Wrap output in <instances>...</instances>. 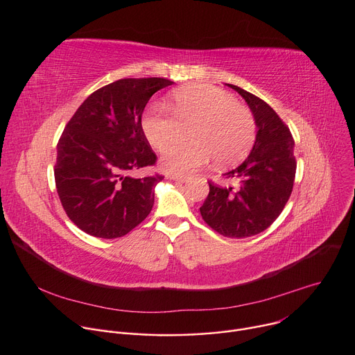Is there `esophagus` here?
Masks as SVG:
<instances>
[{"label":"esophagus","instance_id":"1","mask_svg":"<svg viewBox=\"0 0 355 355\" xmlns=\"http://www.w3.org/2000/svg\"><path fill=\"white\" fill-rule=\"evenodd\" d=\"M168 178L172 179V180H175V182H179V183H183V182L187 180V178H184V176H176V175H169Z\"/></svg>","mask_w":355,"mask_h":355}]
</instances>
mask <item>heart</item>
I'll use <instances>...</instances> for the list:
<instances>
[{
  "label": "heart",
  "instance_id": "b5f03b06",
  "mask_svg": "<svg viewBox=\"0 0 355 355\" xmlns=\"http://www.w3.org/2000/svg\"><path fill=\"white\" fill-rule=\"evenodd\" d=\"M169 108L171 111L155 104L141 120L146 139L157 150H164L191 130L192 141L175 142L163 153L160 166L169 173H192L211 157L218 164L238 162L255 140L257 123L252 112L219 87H182L173 92Z\"/></svg>",
  "mask_w": 355,
  "mask_h": 355
}]
</instances>
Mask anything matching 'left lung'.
I'll return each mask as SVG.
<instances>
[{
	"label": "left lung",
	"instance_id": "8db88e82",
	"mask_svg": "<svg viewBox=\"0 0 355 355\" xmlns=\"http://www.w3.org/2000/svg\"><path fill=\"white\" fill-rule=\"evenodd\" d=\"M251 107L258 126L252 152L223 176L236 186H220L209 180V195L200 206L203 220L226 238L254 236L275 222L291 196L297 160L294 137L285 121L262 98L238 86Z\"/></svg>",
	"mask_w": 355,
	"mask_h": 355
}]
</instances>
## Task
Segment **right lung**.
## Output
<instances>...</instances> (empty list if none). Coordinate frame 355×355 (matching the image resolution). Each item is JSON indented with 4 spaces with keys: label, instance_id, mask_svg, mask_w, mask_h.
<instances>
[{
    "label": "right lung",
    "instance_id": "1",
    "mask_svg": "<svg viewBox=\"0 0 355 355\" xmlns=\"http://www.w3.org/2000/svg\"><path fill=\"white\" fill-rule=\"evenodd\" d=\"M173 81L120 78L90 94L57 143L55 189L70 220L96 238L128 235L150 214L159 173L132 172L155 166L157 156L141 129L150 97Z\"/></svg>",
    "mask_w": 355,
    "mask_h": 355
}]
</instances>
